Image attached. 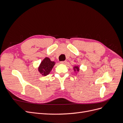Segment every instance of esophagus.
Masks as SVG:
<instances>
[{"label": "esophagus", "instance_id": "1", "mask_svg": "<svg viewBox=\"0 0 123 123\" xmlns=\"http://www.w3.org/2000/svg\"><path fill=\"white\" fill-rule=\"evenodd\" d=\"M61 64H66L67 63V61H62L60 62Z\"/></svg>", "mask_w": 123, "mask_h": 123}]
</instances>
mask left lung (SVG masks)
<instances>
[{"label":"left lung","mask_w":123,"mask_h":123,"mask_svg":"<svg viewBox=\"0 0 123 123\" xmlns=\"http://www.w3.org/2000/svg\"><path fill=\"white\" fill-rule=\"evenodd\" d=\"M73 69L74 71H77V72H79L80 71V68L79 67V66H74L73 67Z\"/></svg>","instance_id":"obj_1"}]
</instances>
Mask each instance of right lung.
Returning <instances> with one entry per match:
<instances>
[{"label": "right lung", "instance_id": "add662e5", "mask_svg": "<svg viewBox=\"0 0 123 123\" xmlns=\"http://www.w3.org/2000/svg\"><path fill=\"white\" fill-rule=\"evenodd\" d=\"M55 64V62L51 61L49 58L45 57L38 67V71L42 75L46 76L50 73Z\"/></svg>", "mask_w": 123, "mask_h": 123}]
</instances>
